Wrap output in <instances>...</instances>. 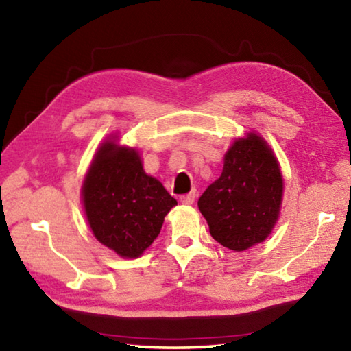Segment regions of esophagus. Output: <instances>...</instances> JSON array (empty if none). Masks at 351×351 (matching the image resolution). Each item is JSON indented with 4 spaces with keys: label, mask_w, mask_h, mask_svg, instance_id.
<instances>
[{
    "label": "esophagus",
    "mask_w": 351,
    "mask_h": 351,
    "mask_svg": "<svg viewBox=\"0 0 351 351\" xmlns=\"http://www.w3.org/2000/svg\"><path fill=\"white\" fill-rule=\"evenodd\" d=\"M195 197H197V195H195V192H193V193H189V195H182L180 199H181L182 204H193Z\"/></svg>",
    "instance_id": "34e87169"
}]
</instances>
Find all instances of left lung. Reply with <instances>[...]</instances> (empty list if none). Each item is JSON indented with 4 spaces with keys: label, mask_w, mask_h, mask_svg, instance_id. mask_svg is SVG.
I'll return each mask as SVG.
<instances>
[{
    "label": "left lung",
    "mask_w": 351,
    "mask_h": 351,
    "mask_svg": "<svg viewBox=\"0 0 351 351\" xmlns=\"http://www.w3.org/2000/svg\"><path fill=\"white\" fill-rule=\"evenodd\" d=\"M282 193L277 159L266 142L251 133L226 153L221 176L201 195L198 207L219 245L245 251L269 235Z\"/></svg>",
    "instance_id": "8db88e82"
}]
</instances>
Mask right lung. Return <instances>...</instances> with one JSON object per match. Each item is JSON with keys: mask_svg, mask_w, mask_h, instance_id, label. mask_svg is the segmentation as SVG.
I'll use <instances>...</instances> for the list:
<instances>
[{"mask_svg": "<svg viewBox=\"0 0 351 351\" xmlns=\"http://www.w3.org/2000/svg\"><path fill=\"white\" fill-rule=\"evenodd\" d=\"M83 204L102 245L122 257H139L178 203L161 182L145 173L138 153L106 142L83 182Z\"/></svg>", "mask_w": 351, "mask_h": 351, "instance_id": "add662e5", "label": "right lung"}]
</instances>
